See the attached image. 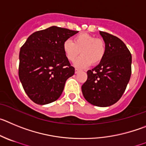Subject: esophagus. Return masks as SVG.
I'll return each instance as SVG.
<instances>
[{
    "mask_svg": "<svg viewBox=\"0 0 146 146\" xmlns=\"http://www.w3.org/2000/svg\"><path fill=\"white\" fill-rule=\"evenodd\" d=\"M79 71H80L79 69H77V68H76V69H75V73H79Z\"/></svg>",
    "mask_w": 146,
    "mask_h": 146,
    "instance_id": "obj_1",
    "label": "esophagus"
}]
</instances>
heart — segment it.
<instances>
[{"label":"heart","mask_w":146,"mask_h":146,"mask_svg":"<svg viewBox=\"0 0 146 146\" xmlns=\"http://www.w3.org/2000/svg\"><path fill=\"white\" fill-rule=\"evenodd\" d=\"M63 51L70 62L75 61L81 52L82 56L76 60L75 65L83 68L90 64L100 63L105 57L106 46L102 39L96 38L88 33H80L73 38V41L67 40L64 42Z\"/></svg>","instance_id":"obj_1"}]
</instances>
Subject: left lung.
I'll use <instances>...</instances> for the list:
<instances>
[{
    "label": "left lung",
    "mask_w": 146,
    "mask_h": 146,
    "mask_svg": "<svg viewBox=\"0 0 146 146\" xmlns=\"http://www.w3.org/2000/svg\"><path fill=\"white\" fill-rule=\"evenodd\" d=\"M106 43L104 58L87 71V80L81 86L86 101L98 107H108L124 94L132 73V55L121 39L100 31Z\"/></svg>",
    "instance_id": "1"
}]
</instances>
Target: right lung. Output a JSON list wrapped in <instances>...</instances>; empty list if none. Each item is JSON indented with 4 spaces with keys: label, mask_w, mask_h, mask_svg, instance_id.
<instances>
[{
    "label": "right lung",
    "mask_w": 146,
    "mask_h": 146,
    "mask_svg": "<svg viewBox=\"0 0 146 146\" xmlns=\"http://www.w3.org/2000/svg\"><path fill=\"white\" fill-rule=\"evenodd\" d=\"M78 31L52 26L27 38L19 52V77L30 99L38 105L57 100L73 76L63 44Z\"/></svg>",
    "instance_id": "right-lung-1"
}]
</instances>
